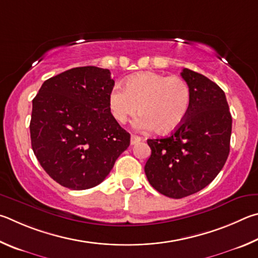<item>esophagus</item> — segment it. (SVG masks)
I'll list each match as a JSON object with an SVG mask.
<instances>
[{"instance_id":"obj_1","label":"esophagus","mask_w":258,"mask_h":258,"mask_svg":"<svg viewBox=\"0 0 258 258\" xmlns=\"http://www.w3.org/2000/svg\"><path fill=\"white\" fill-rule=\"evenodd\" d=\"M141 141H142L141 137L136 136V135H132V138H130V144H132V145H136V144H138Z\"/></svg>"}]
</instances>
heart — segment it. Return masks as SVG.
Wrapping results in <instances>:
<instances>
[{
	"mask_svg": "<svg viewBox=\"0 0 258 258\" xmlns=\"http://www.w3.org/2000/svg\"><path fill=\"white\" fill-rule=\"evenodd\" d=\"M190 103L191 90L182 77L156 72L130 76L123 89L115 86L108 93V107L115 121L123 124L139 111V128H153L159 134L178 129L186 120Z\"/></svg>",
	"mask_w": 258,
	"mask_h": 258,
	"instance_id": "b5f03b06",
	"label": "heart"
}]
</instances>
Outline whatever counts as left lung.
<instances>
[{"label":"left lung","instance_id":"8db88e82","mask_svg":"<svg viewBox=\"0 0 258 258\" xmlns=\"http://www.w3.org/2000/svg\"><path fill=\"white\" fill-rule=\"evenodd\" d=\"M181 77L191 90L188 115L169 137L147 139L152 154L145 164L152 187L175 200L213 181L228 159L232 128L223 90L187 68Z\"/></svg>","mask_w":258,"mask_h":258}]
</instances>
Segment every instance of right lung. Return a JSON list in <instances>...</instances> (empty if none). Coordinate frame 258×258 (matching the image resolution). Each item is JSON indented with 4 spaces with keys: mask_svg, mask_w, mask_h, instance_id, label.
Returning <instances> with one entry per match:
<instances>
[{
    "mask_svg": "<svg viewBox=\"0 0 258 258\" xmlns=\"http://www.w3.org/2000/svg\"><path fill=\"white\" fill-rule=\"evenodd\" d=\"M108 69L79 67L44 81L33 99L30 139L39 164L72 190L101 183L130 145L112 116Z\"/></svg>",
    "mask_w": 258,
    "mask_h": 258,
    "instance_id": "add662e5",
    "label": "right lung"
}]
</instances>
